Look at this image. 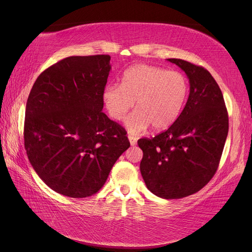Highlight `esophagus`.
<instances>
[{"label": "esophagus", "instance_id": "1", "mask_svg": "<svg viewBox=\"0 0 252 252\" xmlns=\"http://www.w3.org/2000/svg\"><path fill=\"white\" fill-rule=\"evenodd\" d=\"M128 140H129V142H130L131 146H134V145L136 144V139L132 135H128Z\"/></svg>", "mask_w": 252, "mask_h": 252}]
</instances>
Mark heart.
Returning a JSON list of instances; mask_svg holds the SVG:
<instances>
[{"instance_id":"b5f03b06","label":"heart","mask_w":252,"mask_h":252,"mask_svg":"<svg viewBox=\"0 0 252 252\" xmlns=\"http://www.w3.org/2000/svg\"><path fill=\"white\" fill-rule=\"evenodd\" d=\"M188 94V81L179 71L146 64L127 69L121 84H110L103 93V101L110 117L121 121L130 110L134 101L136 110L125 125L138 134L151 125L155 130L170 127L183 109Z\"/></svg>"}]
</instances>
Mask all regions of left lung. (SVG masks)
<instances>
[{"instance_id": "1", "label": "left lung", "mask_w": 252, "mask_h": 252, "mask_svg": "<svg viewBox=\"0 0 252 252\" xmlns=\"http://www.w3.org/2000/svg\"><path fill=\"white\" fill-rule=\"evenodd\" d=\"M184 70L190 93L177 121L152 139H140V170L150 191L166 200L201 190L215 175L228 134V113L218 83L204 67L168 59Z\"/></svg>"}]
</instances>
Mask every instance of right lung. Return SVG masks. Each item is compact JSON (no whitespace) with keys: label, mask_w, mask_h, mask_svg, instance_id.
Here are the masks:
<instances>
[{"label":"right lung","mask_w":252,"mask_h":252,"mask_svg":"<svg viewBox=\"0 0 252 252\" xmlns=\"http://www.w3.org/2000/svg\"><path fill=\"white\" fill-rule=\"evenodd\" d=\"M110 56L69 57L44 70L30 91L24 145L41 180L69 197L96 193L130 143L102 111Z\"/></svg>","instance_id":"right-lung-1"}]
</instances>
